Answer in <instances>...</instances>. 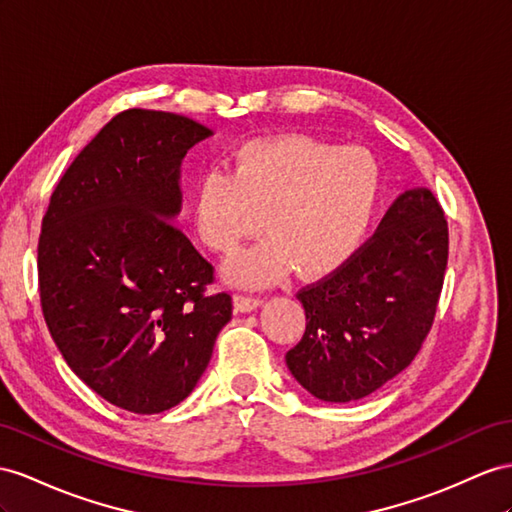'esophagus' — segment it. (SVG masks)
I'll use <instances>...</instances> for the list:
<instances>
[{
	"label": "esophagus",
	"mask_w": 512,
	"mask_h": 512,
	"mask_svg": "<svg viewBox=\"0 0 512 512\" xmlns=\"http://www.w3.org/2000/svg\"><path fill=\"white\" fill-rule=\"evenodd\" d=\"M261 305L259 296H248V294H235L233 296V307L240 313H251Z\"/></svg>",
	"instance_id": "esophagus-1"
}]
</instances>
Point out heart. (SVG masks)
<instances>
[{"instance_id":"b5f03b06","label":"heart","mask_w":512,"mask_h":512,"mask_svg":"<svg viewBox=\"0 0 512 512\" xmlns=\"http://www.w3.org/2000/svg\"><path fill=\"white\" fill-rule=\"evenodd\" d=\"M383 168L365 147H339L311 136L242 144L233 168H209L194 188V222L214 253L231 255L264 229L268 240L233 257L227 277L264 285L294 266L322 277L355 253L370 229Z\"/></svg>"}]
</instances>
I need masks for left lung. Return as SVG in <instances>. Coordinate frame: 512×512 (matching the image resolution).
Masks as SVG:
<instances>
[{"label":"left lung","instance_id":"8db88e82","mask_svg":"<svg viewBox=\"0 0 512 512\" xmlns=\"http://www.w3.org/2000/svg\"><path fill=\"white\" fill-rule=\"evenodd\" d=\"M448 266V222L428 188L402 192L378 231L324 281L298 292L305 335L285 363L311 396L352 402L422 348Z\"/></svg>","mask_w":512,"mask_h":512}]
</instances>
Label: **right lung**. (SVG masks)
Here are the masks:
<instances>
[{
	"label": "right lung",
	"instance_id": "right-lung-1",
	"mask_svg": "<svg viewBox=\"0 0 512 512\" xmlns=\"http://www.w3.org/2000/svg\"><path fill=\"white\" fill-rule=\"evenodd\" d=\"M212 134L170 112L116 114L62 175L43 218L47 329L69 368L131 413L186 400L231 320V296L205 292L212 264L173 225L183 155Z\"/></svg>",
	"mask_w": 512,
	"mask_h": 512
}]
</instances>
